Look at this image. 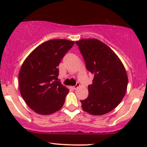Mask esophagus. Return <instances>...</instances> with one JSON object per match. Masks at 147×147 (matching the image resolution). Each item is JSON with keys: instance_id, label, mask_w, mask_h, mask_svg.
<instances>
[{"instance_id": "esophagus-1", "label": "esophagus", "mask_w": 147, "mask_h": 147, "mask_svg": "<svg viewBox=\"0 0 147 147\" xmlns=\"http://www.w3.org/2000/svg\"><path fill=\"white\" fill-rule=\"evenodd\" d=\"M79 86H80V84H79V83H78V82H77V83L76 84V85L72 87V88H73V89H75V90H76V89L78 88Z\"/></svg>"}]
</instances>
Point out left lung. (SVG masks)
Instances as JSON below:
<instances>
[{
    "instance_id": "8db88e82",
    "label": "left lung",
    "mask_w": 147,
    "mask_h": 147,
    "mask_svg": "<svg viewBox=\"0 0 147 147\" xmlns=\"http://www.w3.org/2000/svg\"><path fill=\"white\" fill-rule=\"evenodd\" d=\"M85 61L86 67L94 75L88 86V96L80 101L83 110L93 115L111 112L122 102L128 85L124 65L115 52L96 38L75 42Z\"/></svg>"
}]
</instances>
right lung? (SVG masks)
Segmentation results:
<instances>
[{
	"instance_id": "obj_1",
	"label": "right lung",
	"mask_w": 147,
	"mask_h": 147,
	"mask_svg": "<svg viewBox=\"0 0 147 147\" xmlns=\"http://www.w3.org/2000/svg\"><path fill=\"white\" fill-rule=\"evenodd\" d=\"M75 42L52 39L35 48L25 59L18 75L21 95L36 113L59 111L69 90L58 79L59 65Z\"/></svg>"
}]
</instances>
